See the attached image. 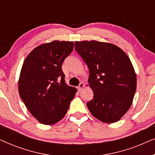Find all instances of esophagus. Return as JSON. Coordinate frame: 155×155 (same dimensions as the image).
<instances>
[{
    "label": "esophagus",
    "instance_id": "obj_1",
    "mask_svg": "<svg viewBox=\"0 0 155 155\" xmlns=\"http://www.w3.org/2000/svg\"><path fill=\"white\" fill-rule=\"evenodd\" d=\"M84 87V84L82 83V82H81V83H80L79 85H78V91H81L82 90V89Z\"/></svg>",
    "mask_w": 155,
    "mask_h": 155
}]
</instances>
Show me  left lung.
<instances>
[{"label": "left lung", "instance_id": "1", "mask_svg": "<svg viewBox=\"0 0 155 155\" xmlns=\"http://www.w3.org/2000/svg\"><path fill=\"white\" fill-rule=\"evenodd\" d=\"M75 48L87 65L94 93L87 107L101 121L117 122L130 109L136 90V74L130 58L121 48L107 42L75 41Z\"/></svg>", "mask_w": 155, "mask_h": 155}]
</instances>
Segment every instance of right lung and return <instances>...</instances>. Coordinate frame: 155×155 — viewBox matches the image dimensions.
<instances>
[{
	"mask_svg": "<svg viewBox=\"0 0 155 155\" xmlns=\"http://www.w3.org/2000/svg\"><path fill=\"white\" fill-rule=\"evenodd\" d=\"M73 41H53L31 51L23 63L19 94L38 121L53 125L62 119L77 92L65 82L62 63L73 51Z\"/></svg>",
	"mask_w": 155,
	"mask_h": 155,
	"instance_id": "1",
	"label": "right lung"
}]
</instances>
